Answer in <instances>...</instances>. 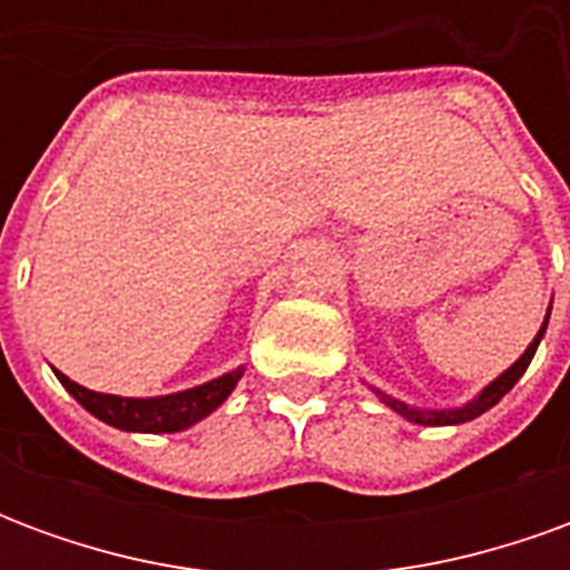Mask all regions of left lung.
<instances>
[{"label":"left lung","instance_id":"obj_1","mask_svg":"<svg viewBox=\"0 0 570 570\" xmlns=\"http://www.w3.org/2000/svg\"><path fill=\"white\" fill-rule=\"evenodd\" d=\"M547 321H550V314H547ZM547 321H543V326H540V333L534 335V342L525 347V354L515 360L510 370L503 372V375H498L494 382L482 391V394L476 396V400H470L466 406L461 409H415V406H406V403H400V400H394V396L382 394V391H375V394L382 396V403H387V406L394 409V412H400L403 419L415 421V424H424V428H442V424H464V421H473L479 419L482 412H489L494 403H501L503 394H510L513 391V384L522 379V372L528 370V363H531V357H534V351H538L540 338H543V333H547Z\"/></svg>","mask_w":570,"mask_h":570}]
</instances>
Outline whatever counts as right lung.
<instances>
[{
  "instance_id": "obj_1",
  "label": "right lung",
  "mask_w": 570,
  "mask_h": 570,
  "mask_svg": "<svg viewBox=\"0 0 570 570\" xmlns=\"http://www.w3.org/2000/svg\"><path fill=\"white\" fill-rule=\"evenodd\" d=\"M240 375H244V366H237L235 372H228L223 379L198 384L191 391L134 400V396L97 394V391H88V387L67 379L63 372H57L60 384L91 412L94 419L106 421L118 430H134V433H176V430L191 428L195 421L207 419L213 409L223 406L225 396L232 394L235 384L240 382Z\"/></svg>"
}]
</instances>
